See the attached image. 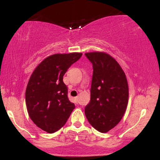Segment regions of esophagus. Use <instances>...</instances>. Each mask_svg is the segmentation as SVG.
I'll return each instance as SVG.
<instances>
[{"label": "esophagus", "mask_w": 160, "mask_h": 160, "mask_svg": "<svg viewBox=\"0 0 160 160\" xmlns=\"http://www.w3.org/2000/svg\"><path fill=\"white\" fill-rule=\"evenodd\" d=\"M78 97L77 96V97H76V100H77V101H78Z\"/></svg>", "instance_id": "esophagus-1"}]
</instances>
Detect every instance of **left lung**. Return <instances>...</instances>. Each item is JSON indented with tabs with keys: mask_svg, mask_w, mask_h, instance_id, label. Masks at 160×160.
Instances as JSON below:
<instances>
[{
	"mask_svg": "<svg viewBox=\"0 0 160 160\" xmlns=\"http://www.w3.org/2000/svg\"><path fill=\"white\" fill-rule=\"evenodd\" d=\"M85 56L92 64L90 102L85 107L89 124L100 132H107L121 121L128 102V84L123 70L104 52H89Z\"/></svg>",
	"mask_w": 160,
	"mask_h": 160,
	"instance_id": "obj_1",
	"label": "left lung"
}]
</instances>
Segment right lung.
I'll return each mask as SVG.
<instances>
[{"mask_svg":"<svg viewBox=\"0 0 160 160\" xmlns=\"http://www.w3.org/2000/svg\"><path fill=\"white\" fill-rule=\"evenodd\" d=\"M82 55L76 52L53 54L32 72L26 88V106L30 119L41 130L49 133L59 130L75 108L68 98L63 76Z\"/></svg>","mask_w":160,"mask_h":160,"instance_id":"right-lung-1","label":"right lung"}]
</instances>
